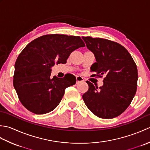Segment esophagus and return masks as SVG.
<instances>
[{
    "label": "esophagus",
    "instance_id": "1",
    "mask_svg": "<svg viewBox=\"0 0 150 150\" xmlns=\"http://www.w3.org/2000/svg\"><path fill=\"white\" fill-rule=\"evenodd\" d=\"M76 80H77V83H79V82L84 81L83 78L81 77V76H77V77H76Z\"/></svg>",
    "mask_w": 150,
    "mask_h": 150
}]
</instances>
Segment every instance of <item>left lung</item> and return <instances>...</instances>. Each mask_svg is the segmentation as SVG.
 <instances>
[{
	"label": "left lung",
	"instance_id": "1",
	"mask_svg": "<svg viewBox=\"0 0 150 150\" xmlns=\"http://www.w3.org/2000/svg\"><path fill=\"white\" fill-rule=\"evenodd\" d=\"M82 38L96 59L90 68L91 72L97 73L93 76L105 75L104 84L99 88L86 81L89 89L82 98L96 116L113 119L127 109L136 93V64L127 50L119 43L100 38Z\"/></svg>",
	"mask_w": 150,
	"mask_h": 150
}]
</instances>
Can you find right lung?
<instances>
[{
  "mask_svg": "<svg viewBox=\"0 0 150 150\" xmlns=\"http://www.w3.org/2000/svg\"><path fill=\"white\" fill-rule=\"evenodd\" d=\"M85 44L79 36L50 34L31 41L15 64L13 86L22 104L33 113H49L58 106L66 88L76 83L73 75L51 77L55 64H65L70 54Z\"/></svg>",
  "mask_w": 150,
  "mask_h": 150,
  "instance_id": "obj_1",
  "label": "right lung"
}]
</instances>
